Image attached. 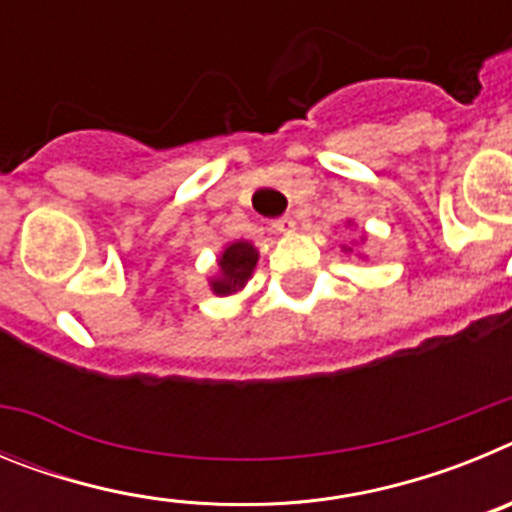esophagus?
<instances>
[{"label": "esophagus", "instance_id": "34e87169", "mask_svg": "<svg viewBox=\"0 0 512 512\" xmlns=\"http://www.w3.org/2000/svg\"><path fill=\"white\" fill-rule=\"evenodd\" d=\"M274 228L279 230V233H289V230H295V225H297V220H295V215H282V217H277V220H274Z\"/></svg>", "mask_w": 512, "mask_h": 512}]
</instances>
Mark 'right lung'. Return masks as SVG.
<instances>
[{"mask_svg":"<svg viewBox=\"0 0 512 512\" xmlns=\"http://www.w3.org/2000/svg\"><path fill=\"white\" fill-rule=\"evenodd\" d=\"M256 259H259V253H256V248H253L251 243H230V246L225 248L223 256H220V271H223V277H217L215 282H212V289H215L217 295H230L235 289H241L243 284L248 282V277H251Z\"/></svg>","mask_w":512,"mask_h":512,"instance_id":"1","label":"right lung"}]
</instances>
